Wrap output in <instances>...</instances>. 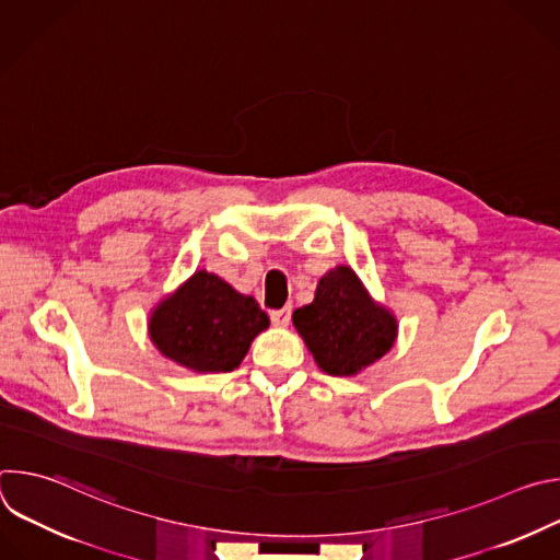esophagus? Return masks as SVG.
I'll return each mask as SVG.
<instances>
[{
	"instance_id": "obj_1",
	"label": "esophagus",
	"mask_w": 560,
	"mask_h": 560,
	"mask_svg": "<svg viewBox=\"0 0 560 560\" xmlns=\"http://www.w3.org/2000/svg\"><path fill=\"white\" fill-rule=\"evenodd\" d=\"M290 312H292L290 305H288V307H281V310H272V312H270L272 324H275V326H288V324H290Z\"/></svg>"
}]
</instances>
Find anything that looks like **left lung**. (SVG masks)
<instances>
[{
	"label": "left lung",
	"instance_id": "8db88e82",
	"mask_svg": "<svg viewBox=\"0 0 560 560\" xmlns=\"http://www.w3.org/2000/svg\"><path fill=\"white\" fill-rule=\"evenodd\" d=\"M292 324L316 365L332 376H354L396 341V316L378 305L357 272L337 266L316 283L314 301L294 310Z\"/></svg>",
	"mask_w": 560,
	"mask_h": 560
}]
</instances>
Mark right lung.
Masks as SVG:
<instances>
[{
  "instance_id": "1",
  "label": "right lung",
  "mask_w": 560,
  "mask_h": 560,
  "mask_svg": "<svg viewBox=\"0 0 560 560\" xmlns=\"http://www.w3.org/2000/svg\"><path fill=\"white\" fill-rule=\"evenodd\" d=\"M270 326L259 303L221 277L197 270L152 310L154 348L192 372H232L250 343Z\"/></svg>"
}]
</instances>
